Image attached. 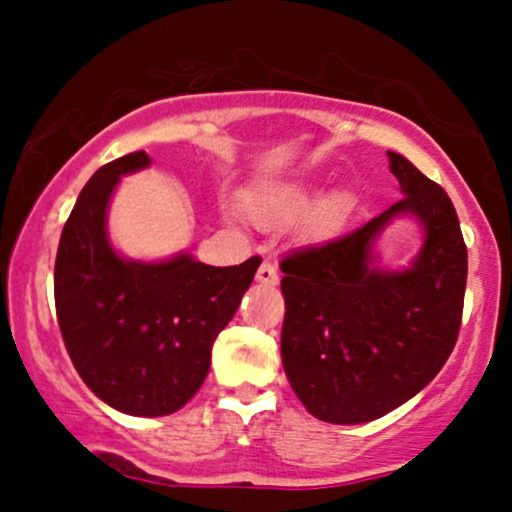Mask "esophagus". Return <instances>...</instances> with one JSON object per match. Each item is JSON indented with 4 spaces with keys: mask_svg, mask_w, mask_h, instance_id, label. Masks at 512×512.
<instances>
[{
    "mask_svg": "<svg viewBox=\"0 0 512 512\" xmlns=\"http://www.w3.org/2000/svg\"><path fill=\"white\" fill-rule=\"evenodd\" d=\"M257 281L264 286H276L279 284V272H276V267L269 260H264L260 264V269H257Z\"/></svg>",
    "mask_w": 512,
    "mask_h": 512,
    "instance_id": "esophagus-1",
    "label": "esophagus"
}]
</instances>
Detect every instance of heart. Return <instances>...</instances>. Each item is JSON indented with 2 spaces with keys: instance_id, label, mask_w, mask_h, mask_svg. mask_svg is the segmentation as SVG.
Returning a JSON list of instances; mask_svg holds the SVG:
<instances>
[{
  "instance_id": "obj_1",
  "label": "heart",
  "mask_w": 512,
  "mask_h": 512,
  "mask_svg": "<svg viewBox=\"0 0 512 512\" xmlns=\"http://www.w3.org/2000/svg\"><path fill=\"white\" fill-rule=\"evenodd\" d=\"M315 195L303 190H291V192H279V195H257L250 199V214L255 216L257 223L262 226H284L301 219L303 214H308L313 207ZM349 214V197L346 195H334L322 204L317 211L315 221L320 226V231H334V228L342 226V221Z\"/></svg>"
}]
</instances>
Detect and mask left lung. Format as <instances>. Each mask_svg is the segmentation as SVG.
Returning a JSON list of instances; mask_svg holds the SVG:
<instances>
[{
    "instance_id": "1",
    "label": "left lung",
    "mask_w": 512,
    "mask_h": 512,
    "mask_svg": "<svg viewBox=\"0 0 512 512\" xmlns=\"http://www.w3.org/2000/svg\"><path fill=\"white\" fill-rule=\"evenodd\" d=\"M404 197L366 226L281 260V361L303 407L327 424H366L421 392L457 342L467 245L448 192L387 151ZM425 226L409 270L372 267V245L397 215Z\"/></svg>"
}]
</instances>
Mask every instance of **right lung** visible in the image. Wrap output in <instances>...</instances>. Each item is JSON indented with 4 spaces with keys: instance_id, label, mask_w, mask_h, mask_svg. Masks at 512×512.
Instances as JSON below:
<instances>
[{
    "instance_id": "add662e5",
    "label": "right lung",
    "mask_w": 512,
    "mask_h": 512,
    "mask_svg": "<svg viewBox=\"0 0 512 512\" xmlns=\"http://www.w3.org/2000/svg\"><path fill=\"white\" fill-rule=\"evenodd\" d=\"M151 163L134 151L105 163L76 199L55 260V308L76 373L105 404L132 416L185 407L211 366V346L236 315L260 257L209 267L178 255L132 262L105 231L122 175Z\"/></svg>"
}]
</instances>
